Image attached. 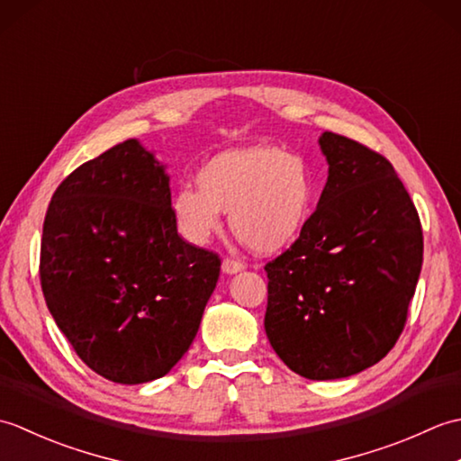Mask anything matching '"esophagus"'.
<instances>
[{"label": "esophagus", "instance_id": "34e87169", "mask_svg": "<svg viewBox=\"0 0 461 461\" xmlns=\"http://www.w3.org/2000/svg\"><path fill=\"white\" fill-rule=\"evenodd\" d=\"M221 269H223V273H228V276H233V273H240V271L246 269V266H243V263L238 261V259L225 258L223 263H221Z\"/></svg>", "mask_w": 461, "mask_h": 461}]
</instances>
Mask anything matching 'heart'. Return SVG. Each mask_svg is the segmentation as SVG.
I'll return each mask as SVG.
<instances>
[{
  "label": "heart",
  "mask_w": 461,
  "mask_h": 461,
  "mask_svg": "<svg viewBox=\"0 0 461 461\" xmlns=\"http://www.w3.org/2000/svg\"><path fill=\"white\" fill-rule=\"evenodd\" d=\"M198 190L172 198L174 223L194 246L221 228V212L249 249L263 256L293 246L309 225L319 198L315 170L305 156L276 146H246L215 154L198 176Z\"/></svg>",
  "instance_id": "heart-1"
}]
</instances>
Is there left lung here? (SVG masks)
I'll return each instance as SVG.
<instances>
[{"label":"left lung","instance_id":"left-lung-1","mask_svg":"<svg viewBox=\"0 0 461 461\" xmlns=\"http://www.w3.org/2000/svg\"><path fill=\"white\" fill-rule=\"evenodd\" d=\"M329 178L303 236L269 261L266 332L309 380L347 378L388 355L422 269L414 202L384 156L322 132Z\"/></svg>","mask_w":461,"mask_h":461}]
</instances>
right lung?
I'll return each mask as SVG.
<instances>
[{"instance_id": "1", "label": "right lung", "mask_w": 461, "mask_h": 461, "mask_svg": "<svg viewBox=\"0 0 461 461\" xmlns=\"http://www.w3.org/2000/svg\"><path fill=\"white\" fill-rule=\"evenodd\" d=\"M220 266L178 236L168 174L134 139L68 174L47 208L49 312L85 365L119 384L160 378L184 357Z\"/></svg>"}]
</instances>
